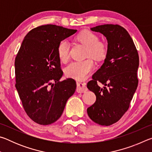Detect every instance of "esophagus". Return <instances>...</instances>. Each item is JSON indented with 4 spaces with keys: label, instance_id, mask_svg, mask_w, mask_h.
Instances as JSON below:
<instances>
[{
    "label": "esophagus",
    "instance_id": "1",
    "mask_svg": "<svg viewBox=\"0 0 152 152\" xmlns=\"http://www.w3.org/2000/svg\"><path fill=\"white\" fill-rule=\"evenodd\" d=\"M87 88L86 84L84 83H81V82H78L77 83V88H76V91L78 92V93H82V92H85L87 91Z\"/></svg>",
    "mask_w": 152,
    "mask_h": 152
}]
</instances>
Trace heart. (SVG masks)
Listing matches in <instances>:
<instances>
[{"instance_id": "obj_1", "label": "heart", "mask_w": 152, "mask_h": 152, "mask_svg": "<svg viewBox=\"0 0 152 152\" xmlns=\"http://www.w3.org/2000/svg\"><path fill=\"white\" fill-rule=\"evenodd\" d=\"M76 40L86 47V56L91 57L96 60H101L107 53L106 43L99 41V37L88 30H83L76 37ZM58 56L61 61L66 62L70 56V43L64 39L59 43L57 48ZM94 67V61L91 59L82 61H75L66 67V75L78 80L88 78Z\"/></svg>"}]
</instances>
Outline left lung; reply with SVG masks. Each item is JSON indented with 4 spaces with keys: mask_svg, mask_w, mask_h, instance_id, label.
Instances as JSON below:
<instances>
[{
    "mask_svg": "<svg viewBox=\"0 0 152 152\" xmlns=\"http://www.w3.org/2000/svg\"><path fill=\"white\" fill-rule=\"evenodd\" d=\"M91 30L102 33L108 45L104 63L87 84L96 97L87 113L94 122L109 126L117 122L129 107L138 84L139 56L132 38L120 25H102ZM99 81L105 85L103 88L97 85Z\"/></svg>",
    "mask_w": 152,
    "mask_h": 152,
    "instance_id": "1",
    "label": "left lung"
}]
</instances>
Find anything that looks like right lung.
Wrapping results in <instances>:
<instances>
[{
  "instance_id": "obj_1",
  "label": "right lung",
  "mask_w": 152,
  "mask_h": 152,
  "mask_svg": "<svg viewBox=\"0 0 152 152\" xmlns=\"http://www.w3.org/2000/svg\"><path fill=\"white\" fill-rule=\"evenodd\" d=\"M77 31L55 25L34 28L27 33L15 61L16 87L25 112L33 121L47 125L62 115L76 88V81L63 75L57 48Z\"/></svg>"
}]
</instances>
